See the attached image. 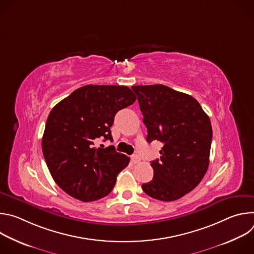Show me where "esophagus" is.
<instances>
[{"instance_id": "34e87169", "label": "esophagus", "mask_w": 254, "mask_h": 254, "mask_svg": "<svg viewBox=\"0 0 254 254\" xmlns=\"http://www.w3.org/2000/svg\"><path fill=\"white\" fill-rule=\"evenodd\" d=\"M130 160H131V162H132L133 164H138V163L140 162L139 157L136 156V155H132V156L130 157Z\"/></svg>"}]
</instances>
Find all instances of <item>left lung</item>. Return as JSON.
<instances>
[{
	"label": "left lung",
	"mask_w": 254,
	"mask_h": 254,
	"mask_svg": "<svg viewBox=\"0 0 254 254\" xmlns=\"http://www.w3.org/2000/svg\"><path fill=\"white\" fill-rule=\"evenodd\" d=\"M147 141H161L160 160L151 163L153 180L141 185L150 197L170 202L196 188L209 166L212 127L200 103L166 85H136Z\"/></svg>",
	"instance_id": "8db88e82"
}]
</instances>
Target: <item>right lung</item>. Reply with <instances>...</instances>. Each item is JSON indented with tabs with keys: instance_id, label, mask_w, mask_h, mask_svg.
Segmentation results:
<instances>
[{
	"instance_id": "1",
	"label": "right lung",
	"mask_w": 254,
	"mask_h": 254,
	"mask_svg": "<svg viewBox=\"0 0 254 254\" xmlns=\"http://www.w3.org/2000/svg\"><path fill=\"white\" fill-rule=\"evenodd\" d=\"M135 99L127 86L85 85L52 108L42 151L55 183L69 196L90 202L112 192L129 158L113 146L95 148V142L113 140L116 114Z\"/></svg>"
}]
</instances>
